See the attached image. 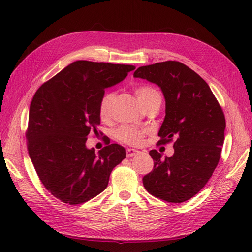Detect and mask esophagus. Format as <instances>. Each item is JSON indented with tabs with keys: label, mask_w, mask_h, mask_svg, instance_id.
<instances>
[{
	"label": "esophagus",
	"mask_w": 252,
	"mask_h": 252,
	"mask_svg": "<svg viewBox=\"0 0 252 252\" xmlns=\"http://www.w3.org/2000/svg\"><path fill=\"white\" fill-rule=\"evenodd\" d=\"M126 157H133V156H135L136 154H138V151H136V149H133V148H129V149H126Z\"/></svg>",
	"instance_id": "obj_1"
}]
</instances>
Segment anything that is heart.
Returning a JSON list of instances; mask_svg holds the SVG:
<instances>
[{"instance_id":"b5f03b06","label":"heart","mask_w":252,"mask_h":252,"mask_svg":"<svg viewBox=\"0 0 252 252\" xmlns=\"http://www.w3.org/2000/svg\"><path fill=\"white\" fill-rule=\"evenodd\" d=\"M135 94L137 99L144 106V108L152 103L153 100L157 97H160V94L157 90L152 87H140L135 90ZM115 93L112 91L105 92L99 99L98 112L99 117L103 120H108L111 117L112 104H114ZM146 135V131L141 127L130 126H122L118 127L116 131V137L118 141H120L127 145L137 146L143 142L144 137Z\"/></svg>"}]
</instances>
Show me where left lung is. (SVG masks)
I'll return each mask as SVG.
<instances>
[{"mask_svg":"<svg viewBox=\"0 0 252 252\" xmlns=\"http://www.w3.org/2000/svg\"><path fill=\"white\" fill-rule=\"evenodd\" d=\"M133 76L161 89L165 117L158 144L174 142L171 157L149 152L154 169L143 178L144 187L164 201L189 200L207 184L221 158L226 126L221 106L205 80L180 62L143 66Z\"/></svg>","mask_w":252,"mask_h":252,"instance_id":"obj_1","label":"left lung"}]
</instances>
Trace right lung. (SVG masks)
<instances>
[{"mask_svg": "<svg viewBox=\"0 0 252 252\" xmlns=\"http://www.w3.org/2000/svg\"><path fill=\"white\" fill-rule=\"evenodd\" d=\"M134 69L77 61L37 89L30 104L27 147L42 184L57 199L72 206L92 199L126 158V149L109 140L98 155L85 142L90 133H97L105 89Z\"/></svg>", "mask_w": 252, "mask_h": 252, "instance_id": "add662e5", "label": "right lung"}]
</instances>
